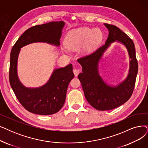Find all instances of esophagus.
I'll use <instances>...</instances> for the list:
<instances>
[{
  "instance_id": "obj_1",
  "label": "esophagus",
  "mask_w": 148,
  "mask_h": 148,
  "mask_svg": "<svg viewBox=\"0 0 148 148\" xmlns=\"http://www.w3.org/2000/svg\"><path fill=\"white\" fill-rule=\"evenodd\" d=\"M73 73L75 74V77H77L78 74L79 73V71L78 70H77V69H73Z\"/></svg>"
}]
</instances>
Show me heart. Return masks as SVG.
<instances>
[{
	"instance_id": "1",
	"label": "heart",
	"mask_w": 148,
	"mask_h": 148,
	"mask_svg": "<svg viewBox=\"0 0 148 148\" xmlns=\"http://www.w3.org/2000/svg\"><path fill=\"white\" fill-rule=\"evenodd\" d=\"M103 38L99 29L81 28L71 32L66 39V46L70 50H76L82 47L84 53L92 51L101 42Z\"/></svg>"
}]
</instances>
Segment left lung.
<instances>
[{
    "label": "left lung",
    "mask_w": 148,
    "mask_h": 148,
    "mask_svg": "<svg viewBox=\"0 0 148 148\" xmlns=\"http://www.w3.org/2000/svg\"><path fill=\"white\" fill-rule=\"evenodd\" d=\"M109 32L104 45L90 55L78 59L82 72L78 75L87 101L98 110H109L119 107L131 98L138 73V62L133 41L117 27L104 23ZM115 41L127 48L130 57V69L127 78L116 86L106 84L99 75L98 64L103 53Z\"/></svg>",
    "instance_id": "8db88e82"
}]
</instances>
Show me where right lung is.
Instances as JSON below:
<instances>
[{"mask_svg": "<svg viewBox=\"0 0 148 148\" xmlns=\"http://www.w3.org/2000/svg\"><path fill=\"white\" fill-rule=\"evenodd\" d=\"M63 21L51 22L34 26L23 33L16 41L10 54L9 79L11 88L20 103L33 114L49 115L56 113L65 103L69 82L74 77L72 64L56 69L49 80L36 88L23 86L17 75V60L22 47L35 42H45L60 46Z\"/></svg>", "mask_w": 148, "mask_h": 148, "instance_id": "right-lung-1", "label": "right lung"}]
</instances>
